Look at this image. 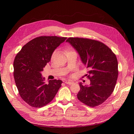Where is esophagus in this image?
<instances>
[{
  "instance_id": "obj_1",
  "label": "esophagus",
  "mask_w": 134,
  "mask_h": 134,
  "mask_svg": "<svg viewBox=\"0 0 134 134\" xmlns=\"http://www.w3.org/2000/svg\"><path fill=\"white\" fill-rule=\"evenodd\" d=\"M65 83L68 85H72L73 83V82H69V81H65Z\"/></svg>"
}]
</instances>
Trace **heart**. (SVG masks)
I'll use <instances>...</instances> for the list:
<instances>
[{"instance_id":"b5f03b06","label":"heart","mask_w":134,"mask_h":134,"mask_svg":"<svg viewBox=\"0 0 134 134\" xmlns=\"http://www.w3.org/2000/svg\"><path fill=\"white\" fill-rule=\"evenodd\" d=\"M69 50H67V52H69Z\"/></svg>"}]
</instances>
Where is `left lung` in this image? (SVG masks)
<instances>
[{
    "label": "left lung",
    "instance_id": "1",
    "mask_svg": "<svg viewBox=\"0 0 134 134\" xmlns=\"http://www.w3.org/2000/svg\"><path fill=\"white\" fill-rule=\"evenodd\" d=\"M66 42L77 51L90 81L89 85L79 83L78 99L91 107L102 104L113 92L118 79L116 55L106 45L94 40L70 37Z\"/></svg>",
    "mask_w": 134,
    "mask_h": 134
}]
</instances>
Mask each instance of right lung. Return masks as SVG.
<instances>
[{
    "label": "right lung",
    "mask_w": 134,
    "mask_h": 134,
    "mask_svg": "<svg viewBox=\"0 0 134 134\" xmlns=\"http://www.w3.org/2000/svg\"><path fill=\"white\" fill-rule=\"evenodd\" d=\"M67 37L41 36L28 42L14 61V77L23 100L34 108H41L52 100L61 87L62 81L44 82L41 71L51 60L57 47Z\"/></svg>",
    "instance_id": "1"
}]
</instances>
